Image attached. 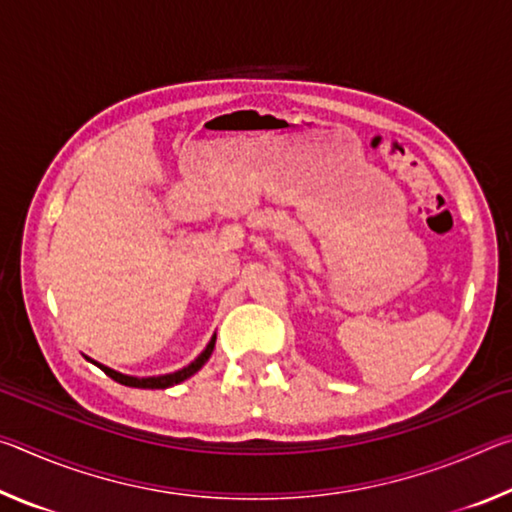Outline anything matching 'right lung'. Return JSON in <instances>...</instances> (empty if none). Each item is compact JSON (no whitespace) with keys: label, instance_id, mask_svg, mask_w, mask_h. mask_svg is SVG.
<instances>
[{"label":"right lung","instance_id":"right-lung-1","mask_svg":"<svg viewBox=\"0 0 512 512\" xmlns=\"http://www.w3.org/2000/svg\"><path fill=\"white\" fill-rule=\"evenodd\" d=\"M214 341H216V336H212V341L207 343V348L201 352V357L189 363L187 368L178 370V372H171V375H162V377H142V379L140 377H128V375H121V372H115V370H110L106 366H99V363H97V366L103 372H106L110 379H115V381H119V384H124V386H133V388H169L173 384H180V381H185L187 377H192L194 372H198V370L205 366V361L210 359V354L214 350Z\"/></svg>","mask_w":512,"mask_h":512}]
</instances>
